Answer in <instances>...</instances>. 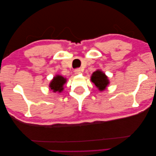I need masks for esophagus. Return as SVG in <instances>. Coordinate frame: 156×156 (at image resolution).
I'll return each instance as SVG.
<instances>
[{
	"mask_svg": "<svg viewBox=\"0 0 156 156\" xmlns=\"http://www.w3.org/2000/svg\"><path fill=\"white\" fill-rule=\"evenodd\" d=\"M75 74H79L80 72V68H76L74 69Z\"/></svg>",
	"mask_w": 156,
	"mask_h": 156,
	"instance_id": "34e87169",
	"label": "esophagus"
}]
</instances>
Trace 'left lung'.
I'll use <instances>...</instances> for the list:
<instances>
[{
  "mask_svg": "<svg viewBox=\"0 0 156 156\" xmlns=\"http://www.w3.org/2000/svg\"><path fill=\"white\" fill-rule=\"evenodd\" d=\"M91 81L93 82L100 91L105 90L109 84V80L107 76L99 69L95 71L92 74Z\"/></svg>",
  "mask_w": 156,
  "mask_h": 156,
  "instance_id": "obj_1",
  "label": "left lung"
}]
</instances>
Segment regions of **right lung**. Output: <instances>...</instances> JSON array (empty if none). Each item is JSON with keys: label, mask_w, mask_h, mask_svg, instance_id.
I'll return each mask as SVG.
<instances>
[{"label": "right lung", "mask_w": 156, "mask_h": 156, "mask_svg": "<svg viewBox=\"0 0 156 156\" xmlns=\"http://www.w3.org/2000/svg\"><path fill=\"white\" fill-rule=\"evenodd\" d=\"M66 82V78H64L62 76L56 75L52 79L50 84H49V88L54 92H61L64 90L63 86Z\"/></svg>", "instance_id": "add662e5"}]
</instances>
